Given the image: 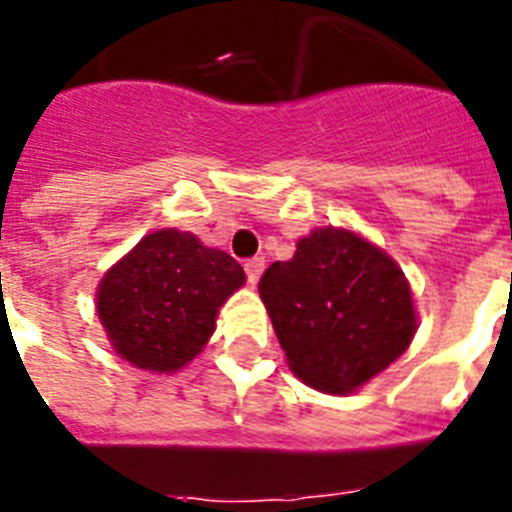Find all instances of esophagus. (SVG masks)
<instances>
[{"label":"esophagus","mask_w":512,"mask_h":512,"mask_svg":"<svg viewBox=\"0 0 512 512\" xmlns=\"http://www.w3.org/2000/svg\"><path fill=\"white\" fill-rule=\"evenodd\" d=\"M264 266H266V261L261 259V256H256V259H248L246 264H243V269H246L248 282H251V284L259 282V277H261V274H264Z\"/></svg>","instance_id":"esophagus-1"}]
</instances>
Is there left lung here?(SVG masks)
<instances>
[{"mask_svg":"<svg viewBox=\"0 0 512 512\" xmlns=\"http://www.w3.org/2000/svg\"><path fill=\"white\" fill-rule=\"evenodd\" d=\"M259 295L289 369L330 395L359 390L405 354L418 328L400 266L361 235L318 228L264 271Z\"/></svg>","mask_w":512,"mask_h":512,"instance_id":"8db88e82","label":"left lung"}]
</instances>
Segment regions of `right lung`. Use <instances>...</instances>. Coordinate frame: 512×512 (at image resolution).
I'll list each match as a JSON object with an SVG mask.
<instances>
[{"instance_id":"obj_1","label":"right lung","mask_w":512,"mask_h":512,"mask_svg":"<svg viewBox=\"0 0 512 512\" xmlns=\"http://www.w3.org/2000/svg\"><path fill=\"white\" fill-rule=\"evenodd\" d=\"M243 266L176 228L146 235L102 277L97 315L115 354L171 374L200 354L217 310L243 287Z\"/></svg>"}]
</instances>
